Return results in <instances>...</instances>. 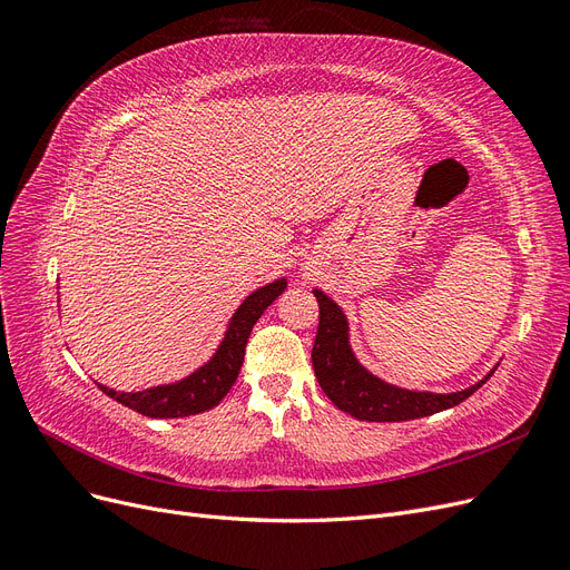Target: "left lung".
Listing matches in <instances>:
<instances>
[{
  "label": "left lung",
  "mask_w": 570,
  "mask_h": 570,
  "mask_svg": "<svg viewBox=\"0 0 570 570\" xmlns=\"http://www.w3.org/2000/svg\"><path fill=\"white\" fill-rule=\"evenodd\" d=\"M314 297L318 299V333L312 361L318 385L340 411L350 413L358 421L396 423L433 416L438 411L452 409L469 400L497 371L494 366L480 383L446 394L392 385L383 377L373 375L356 358L350 344V321L344 316L342 306L333 297H327L323 289H314Z\"/></svg>",
  "instance_id": "left-lung-1"
}]
</instances>
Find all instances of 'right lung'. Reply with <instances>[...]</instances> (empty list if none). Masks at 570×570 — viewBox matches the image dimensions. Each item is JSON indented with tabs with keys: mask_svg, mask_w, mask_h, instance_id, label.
Instances as JSON below:
<instances>
[{
	"mask_svg": "<svg viewBox=\"0 0 570 570\" xmlns=\"http://www.w3.org/2000/svg\"><path fill=\"white\" fill-rule=\"evenodd\" d=\"M285 287L287 281L278 278L254 289L252 295L237 306V312L228 321L226 333H223V340L214 356L197 371L180 377V381L154 385L140 392H116L101 383H97V387L118 404H124L149 419H185L214 409L237 381L254 323L283 295Z\"/></svg>",
	"mask_w": 570,
	"mask_h": 570,
	"instance_id": "add662e5",
	"label": "right lung"
}]
</instances>
